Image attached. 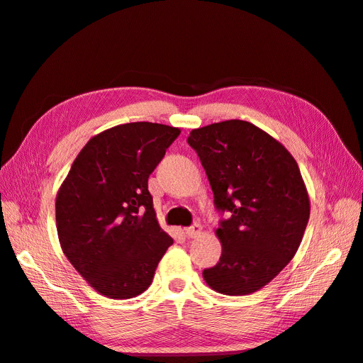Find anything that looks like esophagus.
Listing matches in <instances>:
<instances>
[{
	"mask_svg": "<svg viewBox=\"0 0 363 363\" xmlns=\"http://www.w3.org/2000/svg\"><path fill=\"white\" fill-rule=\"evenodd\" d=\"M202 232V225L201 224H192L191 227L184 228V235L188 236V238H196L197 235H201Z\"/></svg>",
	"mask_w": 363,
	"mask_h": 363,
	"instance_id": "obj_1",
	"label": "esophagus"
}]
</instances>
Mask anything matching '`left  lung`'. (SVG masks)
Listing matches in <instances>:
<instances>
[{
    "label": "left lung",
    "instance_id": "left-lung-1",
    "mask_svg": "<svg viewBox=\"0 0 363 363\" xmlns=\"http://www.w3.org/2000/svg\"><path fill=\"white\" fill-rule=\"evenodd\" d=\"M188 144L208 177L223 254L203 269L214 291L244 296L269 284L304 236L310 201L298 162L268 133L244 121L192 130Z\"/></svg>",
    "mask_w": 363,
    "mask_h": 363
}]
</instances>
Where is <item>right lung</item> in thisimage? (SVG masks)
Listing matches in <instances>:
<instances>
[{
  "label": "right lung",
  "mask_w": 363,
  "mask_h": 363,
  "mask_svg": "<svg viewBox=\"0 0 363 363\" xmlns=\"http://www.w3.org/2000/svg\"><path fill=\"white\" fill-rule=\"evenodd\" d=\"M179 128L117 125L78 153L56 196L62 252L94 290L130 299L150 286L174 240L160 227L149 177Z\"/></svg>",
  "instance_id": "1"
}]
</instances>
